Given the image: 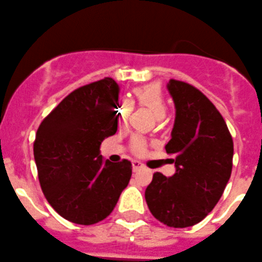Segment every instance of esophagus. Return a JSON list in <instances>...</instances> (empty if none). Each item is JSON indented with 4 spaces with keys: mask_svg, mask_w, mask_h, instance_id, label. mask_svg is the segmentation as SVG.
I'll use <instances>...</instances> for the list:
<instances>
[{
    "mask_svg": "<svg viewBox=\"0 0 262 262\" xmlns=\"http://www.w3.org/2000/svg\"><path fill=\"white\" fill-rule=\"evenodd\" d=\"M133 168H134V171H139V170H141V168H144V166L143 164H141V162H139V161H133Z\"/></svg>",
    "mask_w": 262,
    "mask_h": 262,
    "instance_id": "34e87169",
    "label": "esophagus"
}]
</instances>
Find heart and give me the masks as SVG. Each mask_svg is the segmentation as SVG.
<instances>
[{
  "mask_svg": "<svg viewBox=\"0 0 262 262\" xmlns=\"http://www.w3.org/2000/svg\"><path fill=\"white\" fill-rule=\"evenodd\" d=\"M136 99L141 105H145L156 114L158 118H163L167 113V105L164 101L162 91L157 84H148V86L139 87L134 91ZM133 109V104L128 100H122L118 104V109H117V118L121 123H124L128 118L129 113ZM133 146L136 151L144 150V141L140 138H135L133 141Z\"/></svg>",
  "mask_w": 262,
  "mask_h": 262,
  "instance_id": "b5f03b06",
  "label": "heart"
}]
</instances>
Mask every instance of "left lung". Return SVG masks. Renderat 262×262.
<instances>
[{"instance_id":"left-lung-1","label":"left lung","mask_w":262,"mask_h":262,"mask_svg":"<svg viewBox=\"0 0 262 262\" xmlns=\"http://www.w3.org/2000/svg\"><path fill=\"white\" fill-rule=\"evenodd\" d=\"M175 104V122L167 154L175 173L161 172L145 190L151 215L171 228L203 220L223 195L233 167V139L216 106L199 90L181 81L167 83Z\"/></svg>"}]
</instances>
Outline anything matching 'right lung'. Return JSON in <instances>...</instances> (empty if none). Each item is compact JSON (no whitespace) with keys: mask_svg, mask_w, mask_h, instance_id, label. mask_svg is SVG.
<instances>
[{"mask_svg":"<svg viewBox=\"0 0 262 262\" xmlns=\"http://www.w3.org/2000/svg\"><path fill=\"white\" fill-rule=\"evenodd\" d=\"M119 86L113 78L71 92L39 124L33 145L39 184L61 217L79 225L104 220L133 175L131 162L99 154L118 127Z\"/></svg>","mask_w":262,"mask_h":262,"instance_id":"right-lung-1","label":"right lung"}]
</instances>
